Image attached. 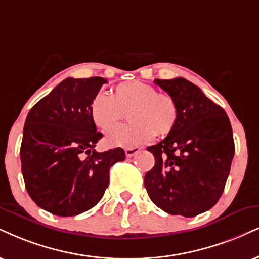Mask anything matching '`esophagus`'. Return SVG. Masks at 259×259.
<instances>
[{"label": "esophagus", "instance_id": "1", "mask_svg": "<svg viewBox=\"0 0 259 259\" xmlns=\"http://www.w3.org/2000/svg\"><path fill=\"white\" fill-rule=\"evenodd\" d=\"M138 152H140L139 148H127L126 150H124V154H126L127 158L133 157V156H136Z\"/></svg>", "mask_w": 259, "mask_h": 259}]
</instances>
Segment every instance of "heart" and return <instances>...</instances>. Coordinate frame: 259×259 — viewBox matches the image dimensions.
<instances>
[{
	"mask_svg": "<svg viewBox=\"0 0 259 259\" xmlns=\"http://www.w3.org/2000/svg\"><path fill=\"white\" fill-rule=\"evenodd\" d=\"M90 110L94 122L104 132L114 128L127 113L130 123L105 137L109 146L143 145L155 135H169L178 121V104L174 98L138 80L121 82L113 90L111 97L104 94L96 96Z\"/></svg>",
	"mask_w": 259,
	"mask_h": 259,
	"instance_id": "1",
	"label": "heart"
}]
</instances>
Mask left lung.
Returning <instances> with one entry per match:
<instances>
[{"mask_svg":"<svg viewBox=\"0 0 259 259\" xmlns=\"http://www.w3.org/2000/svg\"><path fill=\"white\" fill-rule=\"evenodd\" d=\"M155 82L178 104L175 127L149 146L155 165L145 174L150 199L170 215L193 218L219 202L234 157L226 111L185 78Z\"/></svg>","mask_w":259,"mask_h":259,"instance_id":"1","label":"left lung"}]
</instances>
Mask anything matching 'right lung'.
<instances>
[{"instance_id":"1","label":"right lung","mask_w":259,"mask_h":259,"mask_svg":"<svg viewBox=\"0 0 259 259\" xmlns=\"http://www.w3.org/2000/svg\"><path fill=\"white\" fill-rule=\"evenodd\" d=\"M101 76L67 78L31 108L20 148L25 187L34 203L57 216L94 207L109 185V170L123 161L121 148L97 152L102 138L91 117Z\"/></svg>"}]
</instances>
